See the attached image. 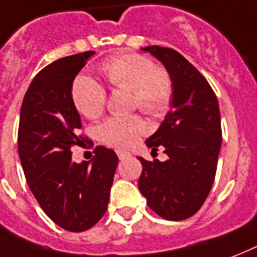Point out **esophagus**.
Returning <instances> with one entry per match:
<instances>
[{
    "instance_id": "34e87169",
    "label": "esophagus",
    "mask_w": 257,
    "mask_h": 257,
    "mask_svg": "<svg viewBox=\"0 0 257 257\" xmlns=\"http://www.w3.org/2000/svg\"><path fill=\"white\" fill-rule=\"evenodd\" d=\"M117 156H119V159H120V160H124V159H127V157L131 156V153H128V152L117 151Z\"/></svg>"
}]
</instances>
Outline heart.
Here are the masks:
<instances>
[{
	"label": "heart",
	"mask_w": 257,
	"mask_h": 257,
	"mask_svg": "<svg viewBox=\"0 0 257 257\" xmlns=\"http://www.w3.org/2000/svg\"><path fill=\"white\" fill-rule=\"evenodd\" d=\"M101 71L112 87L127 89L133 93V105L151 116H163L172 98V80L167 71L155 67L147 56L120 53L105 60ZM72 102L80 113L95 119L105 106V89L93 78L82 75L75 79L71 91ZM147 131L138 116H113L98 127V138L116 149L131 148Z\"/></svg>",
	"instance_id": "b5f03b06"
}]
</instances>
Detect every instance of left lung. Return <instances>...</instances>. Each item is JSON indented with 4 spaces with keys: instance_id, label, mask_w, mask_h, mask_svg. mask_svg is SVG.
Listing matches in <instances>:
<instances>
[{
    "instance_id": "1",
    "label": "left lung",
    "mask_w": 257,
    "mask_h": 257,
    "mask_svg": "<svg viewBox=\"0 0 257 257\" xmlns=\"http://www.w3.org/2000/svg\"><path fill=\"white\" fill-rule=\"evenodd\" d=\"M172 80L170 110L145 144L164 148L166 162L140 157L138 188L152 211L168 220L190 218L212 188L222 147L220 112L211 86L182 54L162 46H147Z\"/></svg>"
}]
</instances>
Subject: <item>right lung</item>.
I'll list each match as a JSON object with an SVG mask.
<instances>
[{"label": "right lung", "instance_id": "add662e5", "mask_svg": "<svg viewBox=\"0 0 257 257\" xmlns=\"http://www.w3.org/2000/svg\"><path fill=\"white\" fill-rule=\"evenodd\" d=\"M95 52L74 54L45 67L24 95L18 145L30 190L44 212L68 231H85L105 213L119 159L97 147L90 162L74 163L71 147L80 116L71 97L75 76Z\"/></svg>", "mask_w": 257, "mask_h": 257}]
</instances>
